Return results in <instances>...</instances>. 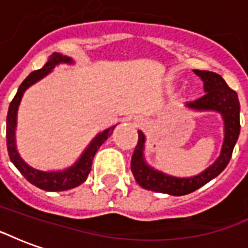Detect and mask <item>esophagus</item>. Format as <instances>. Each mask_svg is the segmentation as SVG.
Segmentation results:
<instances>
[{
	"instance_id": "esophagus-1",
	"label": "esophagus",
	"mask_w": 248,
	"mask_h": 248,
	"mask_svg": "<svg viewBox=\"0 0 248 248\" xmlns=\"http://www.w3.org/2000/svg\"><path fill=\"white\" fill-rule=\"evenodd\" d=\"M143 122V119L140 118V117H137V118H134V124H140Z\"/></svg>"
}]
</instances>
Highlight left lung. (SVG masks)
<instances>
[{"label": "left lung", "instance_id": "left-lung-1", "mask_svg": "<svg viewBox=\"0 0 248 248\" xmlns=\"http://www.w3.org/2000/svg\"><path fill=\"white\" fill-rule=\"evenodd\" d=\"M203 81L204 95L194 102H188L187 108L194 111H217L222 115L224 124V140L218 159L204 171L190 178H179L156 170L145 159L146 137L138 131V143L131 156V171L140 187L155 192L170 195H186L218 177L229 165L234 146L240 133V105L238 94L227 86L222 77L206 70H194Z\"/></svg>", "mask_w": 248, "mask_h": 248}]
</instances>
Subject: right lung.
Listing matches in <instances>:
<instances>
[{
	"instance_id": "1",
	"label": "right lung",
	"mask_w": 248,
	"mask_h": 248,
	"mask_svg": "<svg viewBox=\"0 0 248 248\" xmlns=\"http://www.w3.org/2000/svg\"><path fill=\"white\" fill-rule=\"evenodd\" d=\"M60 63H67L73 65L74 61L70 57L62 56L60 53H53L49 60L45 63V66L30 73L29 76L25 78V81L19 85L18 92L13 98V101L10 102L8 111V118H6V145H8V153L10 156V161L13 162V165L19 170V172L24 175L31 185L40 187L45 191H65L70 190L74 187L79 186L87 179V175L92 170L93 158L95 155L98 149L101 147L105 140H108L111 135L113 130L115 129L117 124H114L108 129L103 130L102 133H98L93 140L87 145V147L83 150L81 156L76 161L74 165L66 167L63 170H57V171H42L37 170L34 167L28 165L26 162L21 158L17 150L16 145V127H17V111L18 106L24 93L29 89L31 85H34L35 82L41 81L42 78H45L49 73L53 71V69Z\"/></svg>"
}]
</instances>
